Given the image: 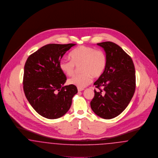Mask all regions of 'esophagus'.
<instances>
[{
    "label": "esophagus",
    "instance_id": "esophagus-1",
    "mask_svg": "<svg viewBox=\"0 0 158 158\" xmlns=\"http://www.w3.org/2000/svg\"><path fill=\"white\" fill-rule=\"evenodd\" d=\"M78 89V91H81L84 90V89H81V88H79V87H78L77 88Z\"/></svg>",
    "mask_w": 158,
    "mask_h": 158
}]
</instances>
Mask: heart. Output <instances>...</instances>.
Returning a JSON list of instances; mask_svg holds the SVG:
<instances>
[{"instance_id": "1", "label": "heart", "mask_w": 158, "mask_h": 158, "mask_svg": "<svg viewBox=\"0 0 158 158\" xmlns=\"http://www.w3.org/2000/svg\"><path fill=\"white\" fill-rule=\"evenodd\" d=\"M71 59H62L59 62V68L68 76L75 73L77 66H80L81 73L75 75L68 83L83 89L90 84L94 77H99L104 72L106 65L105 52L90 46H82L73 50L70 54Z\"/></svg>"}]
</instances>
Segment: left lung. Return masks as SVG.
I'll return each instance as SVG.
<instances>
[{"mask_svg": "<svg viewBox=\"0 0 158 158\" xmlns=\"http://www.w3.org/2000/svg\"><path fill=\"white\" fill-rule=\"evenodd\" d=\"M97 44L106 53V65L94 83L100 91L94 90L90 106L98 116L109 119L121 114L133 98L135 89V68L132 59L115 43L105 42Z\"/></svg>", "mask_w": 158, "mask_h": 158, "instance_id": "left-lung-1", "label": "left lung"}]
</instances>
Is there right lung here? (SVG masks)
<instances>
[{
	"label": "right lung",
	"instance_id": "add662e5",
	"mask_svg": "<svg viewBox=\"0 0 158 158\" xmlns=\"http://www.w3.org/2000/svg\"><path fill=\"white\" fill-rule=\"evenodd\" d=\"M75 44H49L31 54L26 61L23 88L34 109L48 119L64 115L78 92L77 87L64 85L66 75L59 68L64 55Z\"/></svg>",
	"mask_w": 158,
	"mask_h": 158
}]
</instances>
